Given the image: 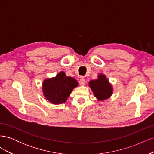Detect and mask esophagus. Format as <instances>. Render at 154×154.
Instances as JSON below:
<instances>
[{
    "label": "esophagus",
    "mask_w": 154,
    "mask_h": 154,
    "mask_svg": "<svg viewBox=\"0 0 154 154\" xmlns=\"http://www.w3.org/2000/svg\"><path fill=\"white\" fill-rule=\"evenodd\" d=\"M79 83H80V85H85V78H81L80 80V82H79Z\"/></svg>",
    "instance_id": "esophagus-1"
}]
</instances>
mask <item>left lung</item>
I'll list each match as a JSON object with an SVG mask.
<instances>
[{
	"instance_id": "left-lung-1",
	"label": "left lung",
	"mask_w": 154,
	"mask_h": 154,
	"mask_svg": "<svg viewBox=\"0 0 154 154\" xmlns=\"http://www.w3.org/2000/svg\"><path fill=\"white\" fill-rule=\"evenodd\" d=\"M88 84L95 97L100 101L108 99L112 94V87L103 74H100L98 78L91 80Z\"/></svg>"
}]
</instances>
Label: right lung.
<instances>
[{
  "label": "right lung",
  "instance_id": "add662e5",
  "mask_svg": "<svg viewBox=\"0 0 154 154\" xmlns=\"http://www.w3.org/2000/svg\"><path fill=\"white\" fill-rule=\"evenodd\" d=\"M78 85L75 79L66 76L62 71L56 77L44 81V95L53 104H61L67 101L73 88Z\"/></svg>",
  "mask_w": 154,
  "mask_h": 154
}]
</instances>
